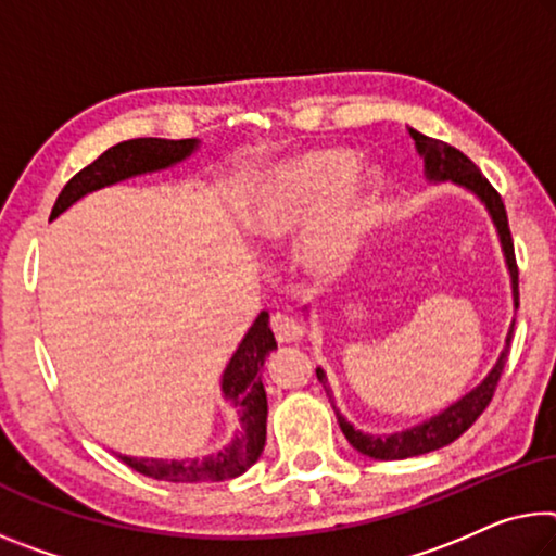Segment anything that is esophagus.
Returning a JSON list of instances; mask_svg holds the SVG:
<instances>
[{
	"label": "esophagus",
	"instance_id": "1",
	"mask_svg": "<svg viewBox=\"0 0 556 556\" xmlns=\"http://www.w3.org/2000/svg\"><path fill=\"white\" fill-rule=\"evenodd\" d=\"M271 331H275L279 343H294L302 339V326L296 324L292 314H285V312H277L271 316Z\"/></svg>",
	"mask_w": 556,
	"mask_h": 556
}]
</instances>
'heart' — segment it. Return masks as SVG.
I'll list each match as a JSON object with an SVG mask.
<instances>
[{
    "label": "heart",
    "mask_w": 556,
    "mask_h": 556,
    "mask_svg": "<svg viewBox=\"0 0 556 556\" xmlns=\"http://www.w3.org/2000/svg\"><path fill=\"white\" fill-rule=\"evenodd\" d=\"M349 163L343 151H309L271 167L247 207L250 230L264 240H285L314 215L304 262L316 275H337L371 225L376 200L371 175H342Z\"/></svg>",
    "instance_id": "b5f03b06"
}]
</instances>
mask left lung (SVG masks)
Wrapping results in <instances>:
<instances>
[{
  "instance_id": "1",
  "label": "left lung",
  "mask_w": 556,
  "mask_h": 556,
  "mask_svg": "<svg viewBox=\"0 0 556 556\" xmlns=\"http://www.w3.org/2000/svg\"><path fill=\"white\" fill-rule=\"evenodd\" d=\"M408 134L413 140H416L418 153L422 157V163H426V178L430 182L453 180L457 185H463V188H468L470 192H475V195L484 202L492 223H495V227H497L500 244H502V252H505V262L509 269V279H513L515 309H519V269H517V260H515L513 232H509V223H507V210H505V202H502V198H500V192L492 188L490 180L480 173V167L475 165L468 155L457 151V148L443 143V140L422 136L413 128H408ZM513 333H515V319H513V326H509L505 349H502L495 368H492L488 378H484L478 389H472L468 395H463L460 401L453 403L451 408H445L443 413H438V416H433L426 422H420V426L401 430V433H391V435L361 433V430H356L346 418L341 416L337 405H333L331 391H329V386H326V374L321 371V368H316V378L324 383L326 395H329L333 413H337L341 433L346 435L349 443L354 445L361 455L374 457V460H405V457L426 455V453L438 451V447L451 445L453 440L460 438L465 430H468L472 422L482 416V410L488 408L492 395H495L502 371H505Z\"/></svg>"
}]
</instances>
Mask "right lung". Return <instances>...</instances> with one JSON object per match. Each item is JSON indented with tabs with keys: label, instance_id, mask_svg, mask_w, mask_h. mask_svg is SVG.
<instances>
[{
	"label": "right lung",
	"instance_id": "1",
	"mask_svg": "<svg viewBox=\"0 0 556 556\" xmlns=\"http://www.w3.org/2000/svg\"><path fill=\"white\" fill-rule=\"evenodd\" d=\"M198 148L195 138L165 140V138H134L109 148L91 165L78 170L59 192L51 210L54 219L76 200L105 185L121 182L134 175L165 170L180 163ZM277 349L275 333L269 329V314L262 312L250 331L244 333L240 349L227 364L223 374V395L235 405L240 416V430L223 451L192 460H155V457H128L118 455L128 468L153 480L165 482H223L242 475L260 460L267 440V393L262 386V366L271 351Z\"/></svg>",
	"mask_w": 556,
	"mask_h": 556
}]
</instances>
